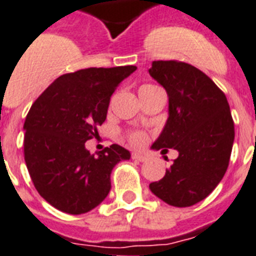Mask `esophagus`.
Returning a JSON list of instances; mask_svg holds the SVG:
<instances>
[{"instance_id": "obj_1", "label": "esophagus", "mask_w": 256, "mask_h": 256, "mask_svg": "<svg viewBox=\"0 0 256 256\" xmlns=\"http://www.w3.org/2000/svg\"><path fill=\"white\" fill-rule=\"evenodd\" d=\"M132 158L136 161H140V162H144V161L148 160V157L145 156V154H142V153H138V152L132 153Z\"/></svg>"}]
</instances>
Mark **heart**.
<instances>
[{
	"mask_svg": "<svg viewBox=\"0 0 256 256\" xmlns=\"http://www.w3.org/2000/svg\"><path fill=\"white\" fill-rule=\"evenodd\" d=\"M130 140L132 144L141 145V144H144L145 136L144 134H141V132H134V134H130Z\"/></svg>",
	"mask_w": 256,
	"mask_h": 256,
	"instance_id": "heart-1",
	"label": "heart"
}]
</instances>
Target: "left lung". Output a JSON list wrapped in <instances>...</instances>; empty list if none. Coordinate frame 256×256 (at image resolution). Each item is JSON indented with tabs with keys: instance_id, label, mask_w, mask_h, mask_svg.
Listing matches in <instances>:
<instances>
[{
	"instance_id": "obj_1",
	"label": "left lung",
	"mask_w": 256,
	"mask_h": 256,
	"mask_svg": "<svg viewBox=\"0 0 256 256\" xmlns=\"http://www.w3.org/2000/svg\"><path fill=\"white\" fill-rule=\"evenodd\" d=\"M148 72L169 99L168 120L152 149L178 152L165 176L149 189L168 205H196L228 170L234 142L228 99L206 74L188 63L154 60Z\"/></svg>"
}]
</instances>
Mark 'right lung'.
<instances>
[{
	"instance_id": "right-lung-1",
	"label": "right lung",
	"mask_w": 256,
	"mask_h": 256,
	"mask_svg": "<svg viewBox=\"0 0 256 256\" xmlns=\"http://www.w3.org/2000/svg\"><path fill=\"white\" fill-rule=\"evenodd\" d=\"M136 66L84 68L64 74L34 102L24 124V161L32 181L51 206L68 214L95 209L111 190V172L130 153L112 144L91 154L115 88Z\"/></svg>"
}]
</instances>
